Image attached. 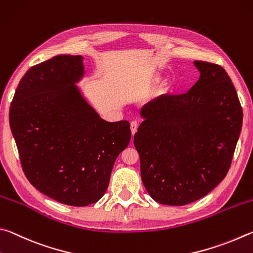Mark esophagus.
I'll list each match as a JSON object with an SVG mask.
<instances>
[{"label": "esophagus", "mask_w": 253, "mask_h": 253, "mask_svg": "<svg viewBox=\"0 0 253 253\" xmlns=\"http://www.w3.org/2000/svg\"><path fill=\"white\" fill-rule=\"evenodd\" d=\"M130 126H131V132H132V134H135V132H136V130H138V126H139V124H138V122L136 121H132L131 122V124H130Z\"/></svg>", "instance_id": "esophagus-1"}]
</instances>
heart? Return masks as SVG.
<instances>
[{
    "label": "heart",
    "instance_id": "b5f03b06",
    "mask_svg": "<svg viewBox=\"0 0 253 253\" xmlns=\"http://www.w3.org/2000/svg\"><path fill=\"white\" fill-rule=\"evenodd\" d=\"M159 83H160V79L157 78V77H156V78H152V79L149 81L147 87H148V88H152V87H154V86H157ZM163 92H167V88H165V90H163Z\"/></svg>",
    "mask_w": 253,
    "mask_h": 253
}]
</instances>
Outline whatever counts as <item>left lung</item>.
<instances>
[{
  "label": "left lung",
  "instance_id": "obj_1",
  "mask_svg": "<svg viewBox=\"0 0 253 253\" xmlns=\"http://www.w3.org/2000/svg\"><path fill=\"white\" fill-rule=\"evenodd\" d=\"M194 65L197 83L144 105L134 134L144 187L167 206L197 201L224 179L242 127L240 101L225 70L206 61Z\"/></svg>",
  "mask_w": 253,
  "mask_h": 253
}]
</instances>
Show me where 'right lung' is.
<instances>
[{"label":"right lung","mask_w":253,"mask_h":253,"mask_svg":"<svg viewBox=\"0 0 253 253\" xmlns=\"http://www.w3.org/2000/svg\"><path fill=\"white\" fill-rule=\"evenodd\" d=\"M81 55H56L31 68L17 85L10 126L22 169L40 192L85 207L103 197L120 153L130 143L127 121L106 122L74 85Z\"/></svg>","instance_id":"obj_1"}]
</instances>
